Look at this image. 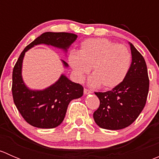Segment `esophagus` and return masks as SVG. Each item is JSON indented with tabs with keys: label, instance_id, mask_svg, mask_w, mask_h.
Listing matches in <instances>:
<instances>
[{
	"label": "esophagus",
	"instance_id": "obj_1",
	"mask_svg": "<svg viewBox=\"0 0 159 159\" xmlns=\"http://www.w3.org/2000/svg\"><path fill=\"white\" fill-rule=\"evenodd\" d=\"M91 93H92V91H91V90H89L87 89H84V94H91Z\"/></svg>",
	"mask_w": 159,
	"mask_h": 159
}]
</instances>
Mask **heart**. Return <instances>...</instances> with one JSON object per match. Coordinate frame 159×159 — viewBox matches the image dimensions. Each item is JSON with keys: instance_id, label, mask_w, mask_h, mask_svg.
<instances>
[{"instance_id": "heart-1", "label": "heart", "mask_w": 159, "mask_h": 159, "mask_svg": "<svg viewBox=\"0 0 159 159\" xmlns=\"http://www.w3.org/2000/svg\"><path fill=\"white\" fill-rule=\"evenodd\" d=\"M129 50L105 38H90L83 41L79 51L70 52L68 62L77 80L81 81L92 68L90 84L103 89L119 85L131 65Z\"/></svg>"}]
</instances>
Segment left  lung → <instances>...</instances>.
<instances>
[{
	"mask_svg": "<svg viewBox=\"0 0 159 159\" xmlns=\"http://www.w3.org/2000/svg\"><path fill=\"white\" fill-rule=\"evenodd\" d=\"M131 61L124 81L106 92H94L100 105L93 114L102 129L119 130L132 124L143 110L149 89L147 65L143 56L129 42Z\"/></svg>",
	"mask_w": 159,
	"mask_h": 159,
	"instance_id": "1",
	"label": "left lung"
}]
</instances>
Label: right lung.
<instances>
[{
	"label": "right lung",
	"instance_id": "obj_1",
	"mask_svg": "<svg viewBox=\"0 0 159 159\" xmlns=\"http://www.w3.org/2000/svg\"><path fill=\"white\" fill-rule=\"evenodd\" d=\"M78 36L65 32H45L28 44L21 52L13 69L12 94L14 102L24 119L34 127L53 129L63 121L67 108L73 99L83 95L84 89L72 82L64 74L54 84L43 90H31L22 78V63L25 52L38 44H47L63 50L65 52ZM64 66L68 65L61 60Z\"/></svg>",
	"mask_w": 159,
	"mask_h": 159
}]
</instances>
